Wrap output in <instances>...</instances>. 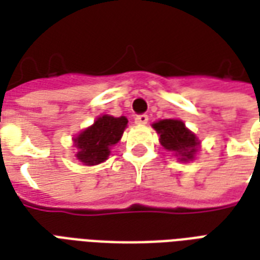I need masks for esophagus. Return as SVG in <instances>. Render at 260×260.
I'll use <instances>...</instances> for the list:
<instances>
[{"label":"esophagus","mask_w":260,"mask_h":260,"mask_svg":"<svg viewBox=\"0 0 260 260\" xmlns=\"http://www.w3.org/2000/svg\"><path fill=\"white\" fill-rule=\"evenodd\" d=\"M147 121H149V117H147L146 114H139V115H136L135 117L136 124L145 125V124H147Z\"/></svg>","instance_id":"1"}]
</instances>
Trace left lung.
<instances>
[{"mask_svg":"<svg viewBox=\"0 0 260 260\" xmlns=\"http://www.w3.org/2000/svg\"><path fill=\"white\" fill-rule=\"evenodd\" d=\"M160 134V142L167 150L178 153L181 160H189L198 149L199 142L180 119H163L153 125Z\"/></svg>","mask_w":260,"mask_h":260,"instance_id":"obj_1","label":"left lung"}]
</instances>
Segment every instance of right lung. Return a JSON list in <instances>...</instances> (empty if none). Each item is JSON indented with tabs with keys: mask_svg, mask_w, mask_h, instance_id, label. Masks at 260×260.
<instances>
[{
	"mask_svg": "<svg viewBox=\"0 0 260 260\" xmlns=\"http://www.w3.org/2000/svg\"><path fill=\"white\" fill-rule=\"evenodd\" d=\"M128 119L125 117L103 115L94 121V124L85 129L75 139L78 147L76 157L87 166L104 161L110 154V147L121 139Z\"/></svg>",
	"mask_w": 260,
	"mask_h": 260,
	"instance_id": "add662e5",
	"label": "right lung"
}]
</instances>
